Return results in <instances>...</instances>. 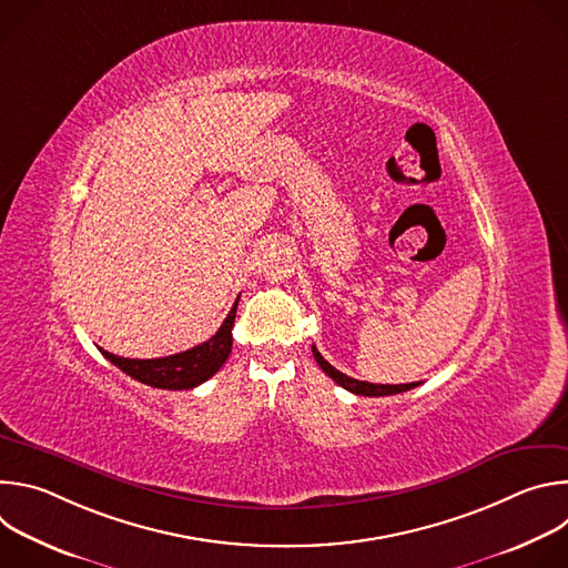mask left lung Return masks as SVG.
<instances>
[{"instance_id":"left-lung-1","label":"left lung","mask_w":568,"mask_h":568,"mask_svg":"<svg viewBox=\"0 0 568 568\" xmlns=\"http://www.w3.org/2000/svg\"><path fill=\"white\" fill-rule=\"evenodd\" d=\"M312 355L316 359V364L321 366V371L326 373L328 377H333L339 386H344L346 390L351 393H357V395H368V397H379V395H395V393H402V390H412L418 386V382H412V384H371V382H359V379H353L348 375H344L342 371H337L335 366H331L326 359L321 357V353L312 346Z\"/></svg>"}]
</instances>
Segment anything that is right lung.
I'll use <instances>...</instances> for the list:
<instances>
[{"mask_svg":"<svg viewBox=\"0 0 568 568\" xmlns=\"http://www.w3.org/2000/svg\"><path fill=\"white\" fill-rule=\"evenodd\" d=\"M235 307H237V301L233 303L224 323L209 342H204L195 348H189L184 353L156 357V359H128V357L112 355L103 348H101V353L114 366H119L123 373L139 379L141 384H148L154 388H169V390L200 386L202 382H206L209 377H213L220 371V366L226 362V357L231 353V346H233L231 328H233V318H235Z\"/></svg>","mask_w":568,"mask_h":568,"instance_id":"right-lung-1","label":"right lung"}]
</instances>
